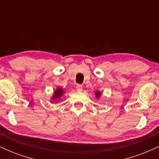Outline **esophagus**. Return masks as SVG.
Segmentation results:
<instances>
[{
  "mask_svg": "<svg viewBox=\"0 0 159 159\" xmlns=\"http://www.w3.org/2000/svg\"><path fill=\"white\" fill-rule=\"evenodd\" d=\"M76 90H77V91H78V92H81V91H82V90H83V87H82V85L78 84L76 86Z\"/></svg>",
  "mask_w": 159,
  "mask_h": 159,
  "instance_id": "34e87169",
  "label": "esophagus"
}]
</instances>
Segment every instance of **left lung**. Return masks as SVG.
<instances>
[{"instance_id":"left-lung-1","label":"left lung","mask_w":159,"mask_h":159,"mask_svg":"<svg viewBox=\"0 0 159 159\" xmlns=\"http://www.w3.org/2000/svg\"><path fill=\"white\" fill-rule=\"evenodd\" d=\"M96 97H97V98L100 97V96H101V93H99V92H98H98L96 93Z\"/></svg>"}]
</instances>
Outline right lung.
Listing matches in <instances>:
<instances>
[{
	"instance_id": "obj_1",
	"label": "right lung",
	"mask_w": 159,
	"mask_h": 159,
	"mask_svg": "<svg viewBox=\"0 0 159 159\" xmlns=\"http://www.w3.org/2000/svg\"><path fill=\"white\" fill-rule=\"evenodd\" d=\"M63 95V90L61 88H57L55 92L54 93V96L52 99H56V98H60Z\"/></svg>"
}]
</instances>
